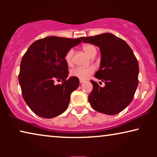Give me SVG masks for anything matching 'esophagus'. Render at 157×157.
Returning <instances> with one entry per match:
<instances>
[{
    "mask_svg": "<svg viewBox=\"0 0 157 157\" xmlns=\"http://www.w3.org/2000/svg\"><path fill=\"white\" fill-rule=\"evenodd\" d=\"M79 81H80L81 83H82L84 82V80H82V79H80V80H79Z\"/></svg>",
    "mask_w": 157,
    "mask_h": 157,
    "instance_id": "esophagus-1",
    "label": "esophagus"
}]
</instances>
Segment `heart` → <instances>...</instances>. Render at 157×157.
Here are the masks:
<instances>
[{"label": "heart", "instance_id": "heart-1", "mask_svg": "<svg viewBox=\"0 0 157 157\" xmlns=\"http://www.w3.org/2000/svg\"><path fill=\"white\" fill-rule=\"evenodd\" d=\"M82 50L89 56V57L93 58L96 54V49L94 45L91 44H83L81 46ZM74 51L73 48H71L66 53L64 56V59H65L66 63L68 66H71L74 63ZM94 67L93 66H89V67H76L71 70L70 74L71 76L77 77L80 79H86L91 76L94 72Z\"/></svg>", "mask_w": 157, "mask_h": 157}]
</instances>
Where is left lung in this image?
Returning <instances> with one entry per match:
<instances>
[{
    "label": "left lung",
    "instance_id": "obj_1",
    "mask_svg": "<svg viewBox=\"0 0 157 157\" xmlns=\"http://www.w3.org/2000/svg\"><path fill=\"white\" fill-rule=\"evenodd\" d=\"M83 42L97 46L101 53L99 70L94 76L105 86L91 81L90 104L105 114L121 112L132 102L139 83V63L132 49L125 40L109 33L89 36Z\"/></svg>",
    "mask_w": 157,
    "mask_h": 157
}]
</instances>
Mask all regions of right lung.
<instances>
[{"label": "right lung", "instance_id": "obj_1", "mask_svg": "<svg viewBox=\"0 0 157 157\" xmlns=\"http://www.w3.org/2000/svg\"><path fill=\"white\" fill-rule=\"evenodd\" d=\"M83 38H40L23 55L18 81L23 99L36 115L51 119L67 109L71 94L78 87L79 79L74 76L67 78L69 72L64 56ZM56 80H61V84L56 85Z\"/></svg>", "mask_w": 157, "mask_h": 157}]
</instances>
